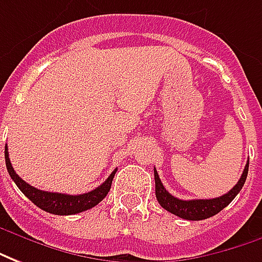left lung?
I'll use <instances>...</instances> for the list:
<instances>
[{
    "label": "left lung",
    "mask_w": 262,
    "mask_h": 262,
    "mask_svg": "<svg viewBox=\"0 0 262 262\" xmlns=\"http://www.w3.org/2000/svg\"><path fill=\"white\" fill-rule=\"evenodd\" d=\"M247 173H248V161L243 175H241L240 181L237 182L230 192H227L220 198H214V199H196V200H181L172 196V194L166 190L162 185V182L158 176L157 169H154V175H155V194L159 202V205L164 207L165 210H168L172 214L178 217H182L185 220H205L209 217L214 216L219 211H222L231 203V200L234 199L238 194L244 183H246Z\"/></svg>",
    "instance_id": "obj_1"
}]
</instances>
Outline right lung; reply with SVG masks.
<instances>
[{
    "instance_id": "obj_1",
    "label": "right lung",
    "mask_w": 262,
    "mask_h": 262,
    "mask_svg": "<svg viewBox=\"0 0 262 262\" xmlns=\"http://www.w3.org/2000/svg\"><path fill=\"white\" fill-rule=\"evenodd\" d=\"M5 165H7V169H8L11 179L15 182L16 186L19 187V190L32 202L33 205H36L39 209L48 211V213L59 214V216L77 214V213L89 210L94 206H97L110 192L113 178H114L117 172V169L113 170L111 175L100 186L93 189L92 192L81 194H64L39 190L36 187L31 186L24 179H21L19 176L16 175V172L11 165V161H9L8 157V146H5Z\"/></svg>"
}]
</instances>
